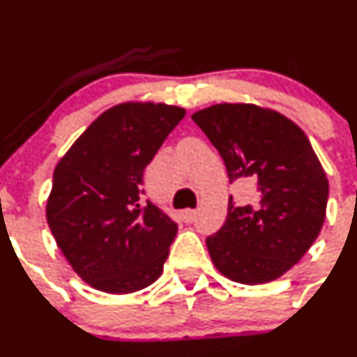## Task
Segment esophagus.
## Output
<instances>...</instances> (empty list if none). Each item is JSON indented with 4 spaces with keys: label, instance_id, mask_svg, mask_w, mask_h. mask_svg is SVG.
<instances>
[{
    "label": "esophagus",
    "instance_id": "esophagus-1",
    "mask_svg": "<svg viewBox=\"0 0 357 357\" xmlns=\"http://www.w3.org/2000/svg\"><path fill=\"white\" fill-rule=\"evenodd\" d=\"M182 220H183V223H192V221L195 220V211L194 209L182 211Z\"/></svg>",
    "mask_w": 357,
    "mask_h": 357
}]
</instances>
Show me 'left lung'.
Wrapping results in <instances>:
<instances>
[{"label": "left lung", "instance_id": "obj_1", "mask_svg": "<svg viewBox=\"0 0 357 357\" xmlns=\"http://www.w3.org/2000/svg\"><path fill=\"white\" fill-rule=\"evenodd\" d=\"M192 121L220 151L229 182L254 183L252 202L229 195L225 225L206 238L214 267L240 284L281 278L310 250L327 213L328 180L308 137L254 103H216Z\"/></svg>", "mask_w": 357, "mask_h": 357}]
</instances>
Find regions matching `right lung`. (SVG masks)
I'll return each instance as SVG.
<instances>
[{"instance_id": "right-lung-1", "label": "right lung", "mask_w": 357, "mask_h": 357, "mask_svg": "<svg viewBox=\"0 0 357 357\" xmlns=\"http://www.w3.org/2000/svg\"><path fill=\"white\" fill-rule=\"evenodd\" d=\"M185 109L126 102L100 114L56 165L45 218L73 271L128 294L163 272L177 225L143 199L144 168Z\"/></svg>"}]
</instances>
